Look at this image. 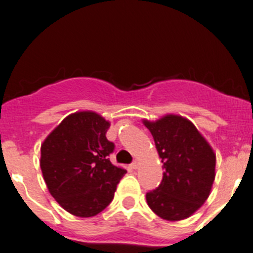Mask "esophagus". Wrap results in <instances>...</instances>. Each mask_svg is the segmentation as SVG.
<instances>
[{"instance_id": "obj_1", "label": "esophagus", "mask_w": 253, "mask_h": 253, "mask_svg": "<svg viewBox=\"0 0 253 253\" xmlns=\"http://www.w3.org/2000/svg\"><path fill=\"white\" fill-rule=\"evenodd\" d=\"M138 165H139V162H138V161L135 160V161H133V163H131V165H130V167L133 169H138Z\"/></svg>"}]
</instances>
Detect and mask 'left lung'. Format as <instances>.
I'll return each mask as SVG.
<instances>
[{"instance_id":"8db88e82","label":"left lung","mask_w":253,"mask_h":253,"mask_svg":"<svg viewBox=\"0 0 253 253\" xmlns=\"http://www.w3.org/2000/svg\"><path fill=\"white\" fill-rule=\"evenodd\" d=\"M163 163V178L146 199L154 213L166 220L189 218L205 203L215 178V154L190 120L166 115L144 120Z\"/></svg>"}]
</instances>
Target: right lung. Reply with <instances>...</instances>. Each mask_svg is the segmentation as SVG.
<instances>
[{
  "label": "right lung",
  "instance_id": "right-lung-1",
  "mask_svg": "<svg viewBox=\"0 0 253 253\" xmlns=\"http://www.w3.org/2000/svg\"><path fill=\"white\" fill-rule=\"evenodd\" d=\"M109 126L99 114L80 111L63 119L42 144L40 169L49 193L76 216L102 211L126 173L109 160L115 148L106 138Z\"/></svg>",
  "mask_w": 253,
  "mask_h": 253
}]
</instances>
